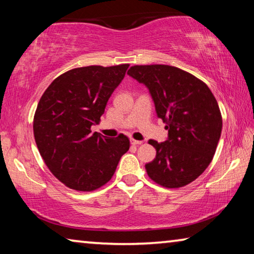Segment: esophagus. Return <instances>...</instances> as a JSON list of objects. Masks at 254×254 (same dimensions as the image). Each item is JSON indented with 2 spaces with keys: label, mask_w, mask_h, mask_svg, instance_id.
Returning <instances> with one entry per match:
<instances>
[{
  "label": "esophagus",
  "mask_w": 254,
  "mask_h": 254,
  "mask_svg": "<svg viewBox=\"0 0 254 254\" xmlns=\"http://www.w3.org/2000/svg\"><path fill=\"white\" fill-rule=\"evenodd\" d=\"M131 143H132L133 145H139V144H141V143H142V141H139V140H134V139H131Z\"/></svg>",
  "instance_id": "esophagus-1"
}]
</instances>
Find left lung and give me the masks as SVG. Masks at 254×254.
<instances>
[{
    "instance_id": "8db88e82",
    "label": "left lung",
    "mask_w": 254,
    "mask_h": 254,
    "mask_svg": "<svg viewBox=\"0 0 254 254\" xmlns=\"http://www.w3.org/2000/svg\"><path fill=\"white\" fill-rule=\"evenodd\" d=\"M127 74L149 88L159 119L166 123L165 142L149 140L157 151L145 165L154 183L179 188L199 177L216 151L222 115L216 98L204 81L168 65H136Z\"/></svg>"
}]
</instances>
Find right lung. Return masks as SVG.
Segmentation results:
<instances>
[{
  "instance_id": "add662e5",
  "label": "right lung",
  "mask_w": 254,
  "mask_h": 254,
  "mask_svg": "<svg viewBox=\"0 0 254 254\" xmlns=\"http://www.w3.org/2000/svg\"><path fill=\"white\" fill-rule=\"evenodd\" d=\"M128 64L74 68L58 76L38 103L33 134L42 159L56 178L78 191H93L110 182L130 148L124 134L92 133Z\"/></svg>"
}]
</instances>
